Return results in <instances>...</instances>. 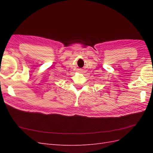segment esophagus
Segmentation results:
<instances>
[{
  "instance_id": "obj_1",
  "label": "esophagus",
  "mask_w": 153,
  "mask_h": 153,
  "mask_svg": "<svg viewBox=\"0 0 153 153\" xmlns=\"http://www.w3.org/2000/svg\"><path fill=\"white\" fill-rule=\"evenodd\" d=\"M83 70H82V69H80V70H79V72L82 73V72H83Z\"/></svg>"
}]
</instances>
